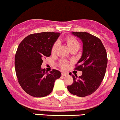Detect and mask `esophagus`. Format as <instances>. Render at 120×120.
I'll use <instances>...</instances> for the list:
<instances>
[{"instance_id":"1","label":"esophagus","mask_w":120,"mask_h":120,"mask_svg":"<svg viewBox=\"0 0 120 120\" xmlns=\"http://www.w3.org/2000/svg\"><path fill=\"white\" fill-rule=\"evenodd\" d=\"M61 75H62V76H66L67 75V73H64V72H62V73H61Z\"/></svg>"}]
</instances>
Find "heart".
<instances>
[{
    "instance_id": "1",
    "label": "heart",
    "mask_w": 120,
    "mask_h": 120,
    "mask_svg": "<svg viewBox=\"0 0 120 120\" xmlns=\"http://www.w3.org/2000/svg\"><path fill=\"white\" fill-rule=\"evenodd\" d=\"M65 41L71 50L74 49L78 50L79 49V47H80V44H79V41L75 37H73V36H68V37H67L65 38ZM58 47V43L56 41V42H55L53 44L52 47L51 48V53H52V54H55L56 53ZM68 64V62L67 61H65V60H61L59 62V67L61 68H62V69H65L67 67Z\"/></svg>"
}]
</instances>
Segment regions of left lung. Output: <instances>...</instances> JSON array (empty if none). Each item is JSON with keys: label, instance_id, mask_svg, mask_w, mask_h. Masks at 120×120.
Instances as JSON below:
<instances>
[{"label": "left lung", "instance_id": "obj_1", "mask_svg": "<svg viewBox=\"0 0 120 120\" xmlns=\"http://www.w3.org/2000/svg\"><path fill=\"white\" fill-rule=\"evenodd\" d=\"M83 43L81 58L75 69L82 71L79 77L71 75L73 83L67 86L68 91L78 97H85L98 89L105 75L108 58L106 50L98 38L85 32H72Z\"/></svg>", "mask_w": 120, "mask_h": 120}]
</instances>
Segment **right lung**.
Segmentation results:
<instances>
[{"label": "right lung", "mask_w": 120, "mask_h": 120, "mask_svg": "<svg viewBox=\"0 0 120 120\" xmlns=\"http://www.w3.org/2000/svg\"><path fill=\"white\" fill-rule=\"evenodd\" d=\"M60 34H32L20 43L15 56V69L18 82L24 91L35 97H43L52 91L55 80L61 77L59 71L50 73L42 69L43 58L51 55V48Z\"/></svg>", "instance_id": "add662e5"}]
</instances>
